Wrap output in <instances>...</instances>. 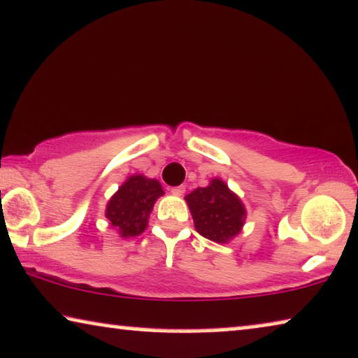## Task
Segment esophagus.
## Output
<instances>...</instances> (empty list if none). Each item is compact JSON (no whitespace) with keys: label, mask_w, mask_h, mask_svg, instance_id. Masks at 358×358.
I'll list each match as a JSON object with an SVG mask.
<instances>
[{"label":"esophagus","mask_w":358,"mask_h":358,"mask_svg":"<svg viewBox=\"0 0 358 358\" xmlns=\"http://www.w3.org/2000/svg\"><path fill=\"white\" fill-rule=\"evenodd\" d=\"M184 192H185L184 185H178V187H171V194H174V195H184Z\"/></svg>","instance_id":"esophagus-1"}]
</instances>
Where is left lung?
<instances>
[{"mask_svg": "<svg viewBox=\"0 0 358 358\" xmlns=\"http://www.w3.org/2000/svg\"><path fill=\"white\" fill-rule=\"evenodd\" d=\"M195 229L206 239L224 243L239 234L245 220L239 196L227 189L220 179H213L208 187H199L185 196Z\"/></svg>", "mask_w": 358, "mask_h": 358, "instance_id": "left-lung-1", "label": "left lung"}]
</instances>
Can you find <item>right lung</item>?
I'll return each instance as SVG.
<instances>
[{
	"instance_id": "right-lung-1",
	"label": "right lung",
	"mask_w": 358,
	"mask_h": 358,
	"mask_svg": "<svg viewBox=\"0 0 358 358\" xmlns=\"http://www.w3.org/2000/svg\"><path fill=\"white\" fill-rule=\"evenodd\" d=\"M164 192L162 184L143 176H132L121 185L106 208V217L122 237L142 234L155 201Z\"/></svg>"
}]
</instances>
